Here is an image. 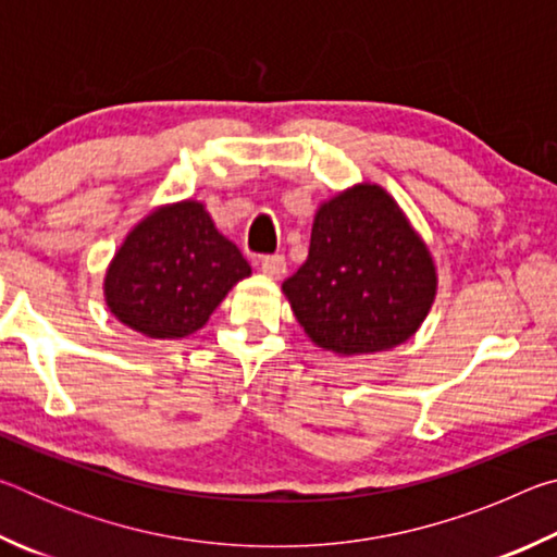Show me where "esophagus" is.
Masks as SVG:
<instances>
[{
    "label": "esophagus",
    "mask_w": 557,
    "mask_h": 557,
    "mask_svg": "<svg viewBox=\"0 0 557 557\" xmlns=\"http://www.w3.org/2000/svg\"><path fill=\"white\" fill-rule=\"evenodd\" d=\"M260 270L265 272L268 277L272 280H280L282 275L287 272V262H285V256H265L260 260Z\"/></svg>",
    "instance_id": "obj_1"
}]
</instances>
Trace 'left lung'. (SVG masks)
I'll use <instances>...</instances> for the list:
<instances>
[{
	"label": "left lung",
	"mask_w": 557,
	"mask_h": 557,
	"mask_svg": "<svg viewBox=\"0 0 557 557\" xmlns=\"http://www.w3.org/2000/svg\"><path fill=\"white\" fill-rule=\"evenodd\" d=\"M282 292L319 348L379 354L425 322L437 268L398 201L379 184H356L319 206L309 256Z\"/></svg>",
	"instance_id": "1"
}]
</instances>
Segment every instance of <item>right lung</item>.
Segmentation results:
<instances>
[{
  "label": "right lung",
  "instance_id": "right-lung-1",
  "mask_svg": "<svg viewBox=\"0 0 557 557\" xmlns=\"http://www.w3.org/2000/svg\"><path fill=\"white\" fill-rule=\"evenodd\" d=\"M248 260L201 201L159 206L122 240L102 292L122 324L147 338H184L209 322Z\"/></svg>",
  "mask_w": 557,
  "mask_h": 557
}]
</instances>
